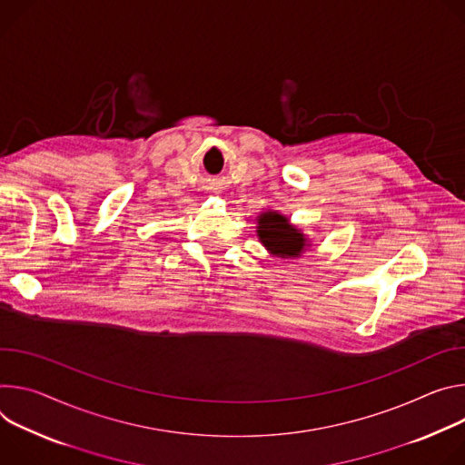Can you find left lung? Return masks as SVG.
Returning <instances> with one entry per match:
<instances>
[{
    "instance_id": "8db88e82",
    "label": "left lung",
    "mask_w": 465,
    "mask_h": 465,
    "mask_svg": "<svg viewBox=\"0 0 465 465\" xmlns=\"http://www.w3.org/2000/svg\"><path fill=\"white\" fill-rule=\"evenodd\" d=\"M256 236L268 252L281 261L299 259L312 245V240L297 229L288 216L273 209H266L256 216Z\"/></svg>"
}]
</instances>
